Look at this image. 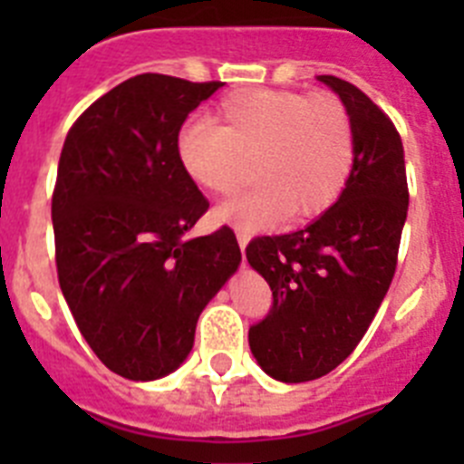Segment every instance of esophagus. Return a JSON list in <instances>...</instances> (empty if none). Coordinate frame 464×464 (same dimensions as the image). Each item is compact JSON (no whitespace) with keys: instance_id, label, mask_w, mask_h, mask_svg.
<instances>
[{"instance_id":"34e87169","label":"esophagus","mask_w":464,"mask_h":464,"mask_svg":"<svg viewBox=\"0 0 464 464\" xmlns=\"http://www.w3.org/2000/svg\"><path fill=\"white\" fill-rule=\"evenodd\" d=\"M237 241H239V248L241 253H244L246 244H248V232H246V229H237Z\"/></svg>"}]
</instances>
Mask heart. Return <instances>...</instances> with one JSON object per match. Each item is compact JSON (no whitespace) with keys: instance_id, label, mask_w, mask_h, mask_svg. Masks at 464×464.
<instances>
[{"instance_id":"b5f03b06","label":"heart","mask_w":464,"mask_h":464,"mask_svg":"<svg viewBox=\"0 0 464 464\" xmlns=\"http://www.w3.org/2000/svg\"><path fill=\"white\" fill-rule=\"evenodd\" d=\"M211 122H188L176 134V160L192 183L211 195H232L248 179L260 186L220 207L237 227L309 220L325 213L346 188L355 160L351 113L330 92L251 88L227 94Z\"/></svg>"}]
</instances>
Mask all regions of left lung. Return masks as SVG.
Here are the masks:
<instances>
[{
    "label": "left lung",
    "mask_w": 464,
    "mask_h": 464,
    "mask_svg": "<svg viewBox=\"0 0 464 464\" xmlns=\"http://www.w3.org/2000/svg\"><path fill=\"white\" fill-rule=\"evenodd\" d=\"M318 81L353 121L351 179L337 204L304 229L246 246L272 288V306L251 325L248 343L262 370L285 383L321 379L353 353L395 276L409 208L404 149L391 118L353 83Z\"/></svg>",
    "instance_id": "1"
}]
</instances>
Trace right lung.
Returning a JSON list of instances; mask_svg holds the SVG:
<instances>
[{
	"mask_svg": "<svg viewBox=\"0 0 464 464\" xmlns=\"http://www.w3.org/2000/svg\"><path fill=\"white\" fill-rule=\"evenodd\" d=\"M220 85L139 73L76 118L60 153L57 281L94 355L130 381L188 358L197 318L239 267L227 225L183 239L208 199L179 167L176 134Z\"/></svg>",
	"mask_w": 464,
	"mask_h": 464,
	"instance_id": "obj_1",
	"label": "right lung"
}]
</instances>
